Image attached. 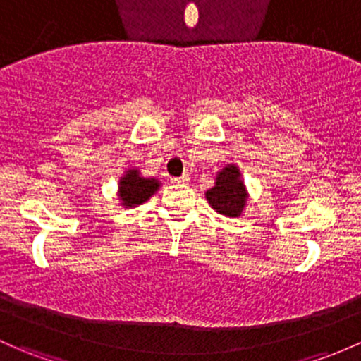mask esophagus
Returning a JSON list of instances; mask_svg holds the SVG:
<instances>
[{
	"mask_svg": "<svg viewBox=\"0 0 361 361\" xmlns=\"http://www.w3.org/2000/svg\"><path fill=\"white\" fill-rule=\"evenodd\" d=\"M173 181L174 185H187L188 181H190V176H188V174H183V176H180V178H173Z\"/></svg>",
	"mask_w": 361,
	"mask_h": 361,
	"instance_id": "1",
	"label": "esophagus"
}]
</instances>
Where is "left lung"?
<instances>
[{
	"label": "left lung",
	"mask_w": 361,
	"mask_h": 361,
	"mask_svg": "<svg viewBox=\"0 0 361 361\" xmlns=\"http://www.w3.org/2000/svg\"><path fill=\"white\" fill-rule=\"evenodd\" d=\"M206 200L218 214L240 218L247 206L249 192L237 164H226L216 173L214 185L207 190Z\"/></svg>",
	"instance_id": "8db88e82"
}]
</instances>
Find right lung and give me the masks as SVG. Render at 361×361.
Here are the masks:
<instances>
[{
  "label": "right lung",
  "mask_w": 361,
  "mask_h": 361,
  "mask_svg": "<svg viewBox=\"0 0 361 361\" xmlns=\"http://www.w3.org/2000/svg\"><path fill=\"white\" fill-rule=\"evenodd\" d=\"M161 185L159 178H147L138 168H128L117 183V199L124 209H133L145 204Z\"/></svg>",
  "instance_id": "1"
}]
</instances>
